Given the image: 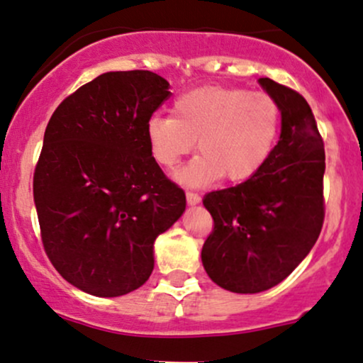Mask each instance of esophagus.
<instances>
[{
    "label": "esophagus",
    "mask_w": 363,
    "mask_h": 363,
    "mask_svg": "<svg viewBox=\"0 0 363 363\" xmlns=\"http://www.w3.org/2000/svg\"><path fill=\"white\" fill-rule=\"evenodd\" d=\"M186 202H189L190 206H195V203L201 202V195L197 192H192V190H186Z\"/></svg>",
    "instance_id": "obj_1"
}]
</instances>
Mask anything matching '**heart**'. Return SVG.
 <instances>
[{
  "label": "heart",
  "mask_w": 363,
  "mask_h": 363,
  "mask_svg": "<svg viewBox=\"0 0 363 363\" xmlns=\"http://www.w3.org/2000/svg\"><path fill=\"white\" fill-rule=\"evenodd\" d=\"M171 115L149 118V152L161 168L173 169L197 140L201 154L177 174L190 186L211 185L223 177L231 183L254 178L269 161L283 118L271 94L219 85L178 96Z\"/></svg>",
  "instance_id": "1"
}]
</instances>
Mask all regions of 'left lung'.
I'll use <instances>...</instances> for the list:
<instances>
[{"label": "left lung", "mask_w": 363, "mask_h": 363, "mask_svg": "<svg viewBox=\"0 0 363 363\" xmlns=\"http://www.w3.org/2000/svg\"><path fill=\"white\" fill-rule=\"evenodd\" d=\"M260 85L281 106V135L250 180L203 197L214 228L202 247L209 278L233 293L276 286L307 257L324 223V142L302 94Z\"/></svg>", "instance_id": "1"}]
</instances>
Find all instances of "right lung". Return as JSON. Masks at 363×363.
I'll list each match as a JSON object with an SVG mask.
<instances>
[{
    "instance_id": "right-lung-1",
    "label": "right lung",
    "mask_w": 363,
    "mask_h": 363,
    "mask_svg": "<svg viewBox=\"0 0 363 363\" xmlns=\"http://www.w3.org/2000/svg\"><path fill=\"white\" fill-rule=\"evenodd\" d=\"M168 89L149 70L103 73L61 101L44 132L34 171L40 240L55 269L89 295L142 286L154 240L185 211V192L145 137Z\"/></svg>"
}]
</instances>
